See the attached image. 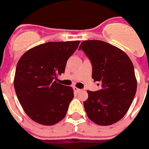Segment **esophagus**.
<instances>
[{
  "label": "esophagus",
  "instance_id": "esophagus-1",
  "mask_svg": "<svg viewBox=\"0 0 149 149\" xmlns=\"http://www.w3.org/2000/svg\"><path fill=\"white\" fill-rule=\"evenodd\" d=\"M73 89H74V90L75 91L76 93H79V92H81V91H82V89H78V88L75 87V86H74V87H73Z\"/></svg>",
  "mask_w": 149,
  "mask_h": 149
}]
</instances>
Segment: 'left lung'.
Masks as SVG:
<instances>
[{
  "instance_id": "8db88e82",
  "label": "left lung",
  "mask_w": 149,
  "mask_h": 149,
  "mask_svg": "<svg viewBox=\"0 0 149 149\" xmlns=\"http://www.w3.org/2000/svg\"><path fill=\"white\" fill-rule=\"evenodd\" d=\"M79 50L92 63L94 81L101 84L99 90L87 91L84 106L88 117L99 125L116 123L125 115L136 94L132 62L124 51L103 41H84Z\"/></svg>"
}]
</instances>
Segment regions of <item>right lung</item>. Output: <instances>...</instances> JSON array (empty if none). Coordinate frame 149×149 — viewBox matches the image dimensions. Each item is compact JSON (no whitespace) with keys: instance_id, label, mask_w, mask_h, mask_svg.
<instances>
[{"instance_id":"right-lung-1","label":"right lung","mask_w":149,"mask_h":149,"mask_svg":"<svg viewBox=\"0 0 149 149\" xmlns=\"http://www.w3.org/2000/svg\"><path fill=\"white\" fill-rule=\"evenodd\" d=\"M80 41L49 42L28 50L18 60L14 78L16 95L30 119L53 125L65 116L74 98L70 86L57 84Z\"/></svg>"}]
</instances>
